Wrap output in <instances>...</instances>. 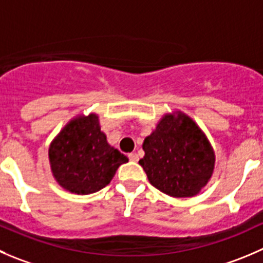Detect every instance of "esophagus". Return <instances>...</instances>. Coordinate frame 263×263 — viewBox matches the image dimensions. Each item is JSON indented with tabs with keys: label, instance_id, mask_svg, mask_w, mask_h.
<instances>
[{
	"label": "esophagus",
	"instance_id": "1",
	"mask_svg": "<svg viewBox=\"0 0 263 263\" xmlns=\"http://www.w3.org/2000/svg\"><path fill=\"white\" fill-rule=\"evenodd\" d=\"M128 159L131 160V162H137V160H139V154H136V153H131V154H128Z\"/></svg>",
	"mask_w": 263,
	"mask_h": 263
}]
</instances>
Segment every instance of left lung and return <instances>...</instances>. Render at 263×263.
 Here are the masks:
<instances>
[{"label": "left lung", "instance_id": "8db88e82", "mask_svg": "<svg viewBox=\"0 0 263 263\" xmlns=\"http://www.w3.org/2000/svg\"><path fill=\"white\" fill-rule=\"evenodd\" d=\"M139 160L154 187L173 198L199 194L215 170L216 155L204 132L181 111L164 114L142 144Z\"/></svg>", "mask_w": 263, "mask_h": 263}]
</instances>
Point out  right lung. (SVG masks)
<instances>
[{"label": "right lung", "mask_w": 263, "mask_h": 263, "mask_svg": "<svg viewBox=\"0 0 263 263\" xmlns=\"http://www.w3.org/2000/svg\"><path fill=\"white\" fill-rule=\"evenodd\" d=\"M51 172L70 193L87 195L105 187L128 158L108 144L99 116H78L67 123L48 147Z\"/></svg>", "instance_id": "add662e5"}]
</instances>
